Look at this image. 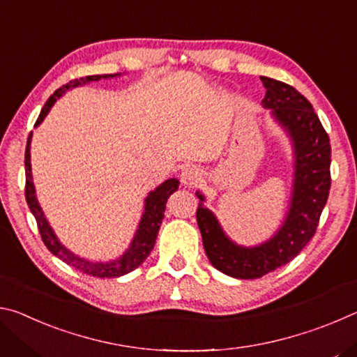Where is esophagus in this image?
Listing matches in <instances>:
<instances>
[{"label":"esophagus","mask_w":357,"mask_h":357,"mask_svg":"<svg viewBox=\"0 0 357 357\" xmlns=\"http://www.w3.org/2000/svg\"><path fill=\"white\" fill-rule=\"evenodd\" d=\"M202 179V170L197 165H187L185 168H183L181 172V181L183 184L187 187H193L200 183Z\"/></svg>","instance_id":"esophagus-1"}]
</instances>
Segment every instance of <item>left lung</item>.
I'll return each instance as SVG.
<instances>
[{
	"mask_svg": "<svg viewBox=\"0 0 357 357\" xmlns=\"http://www.w3.org/2000/svg\"><path fill=\"white\" fill-rule=\"evenodd\" d=\"M259 78L266 88L261 105L271 108L294 149L293 192L285 220L273 238L259 245H238L204 206L203 193L197 192V222L204 252L215 269L234 279H259L291 261L315 234L331 189V143L312 104L287 83Z\"/></svg>",
	"mask_w": 357,
	"mask_h": 357,
	"instance_id": "8db88e82",
	"label": "left lung"
}]
</instances>
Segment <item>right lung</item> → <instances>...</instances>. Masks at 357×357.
<instances>
[{"label":"right lung","instance_id":"add662e5","mask_svg":"<svg viewBox=\"0 0 357 357\" xmlns=\"http://www.w3.org/2000/svg\"><path fill=\"white\" fill-rule=\"evenodd\" d=\"M118 75L119 74L88 75V77L75 78V80H70L69 83L63 84V86L56 89V91L53 93L50 98H48V100L45 102L44 108L40 110L38 121H36L34 128L44 121V118L47 116V113L50 112L53 104H55V102L61 98V96L68 91V89L80 86V84L89 83V82H98V80H100V78H113ZM31 135L33 134H29V137H28L26 151H25V173H26L25 197H26L28 206H29V209H31L36 222H38L40 238H42V241H44V244L47 245V249L50 250L53 255L58 257L59 259H63L66 264H69V266H72V268L82 271L83 274L100 277V279H104V277H107V279H113V277H121V275L129 274L134 269H137L138 266H140L144 259L148 258L151 250H153L162 219H164L167 200L173 192L178 190L179 181L176 178L167 179L165 183H162L159 187H155L153 192L148 193L146 200H144V211H143L142 220H140V223H138V229L135 231V236H134V239H132L129 249L126 250L123 255L116 259H112V261H104V263L89 261V259H86V258L75 255L74 252L66 249V247L59 243V239L56 238L55 231H53L52 227L48 225V222L44 215V211H42L38 198H36V190H34V184H33V173H31V154H29V148H31Z\"/></svg>","mask_w":357,"mask_h":357}]
</instances>
